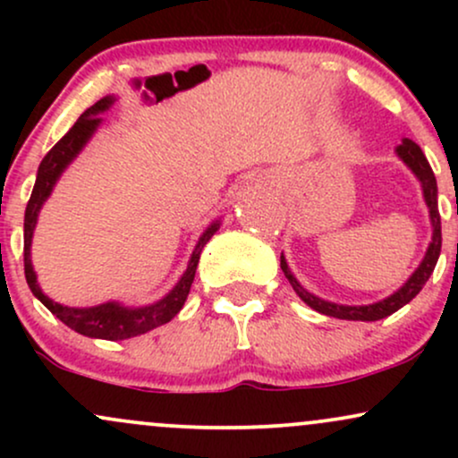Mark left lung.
I'll return each instance as SVG.
<instances>
[{
  "instance_id": "left-lung-1",
  "label": "left lung",
  "mask_w": 458,
  "mask_h": 458,
  "mask_svg": "<svg viewBox=\"0 0 458 458\" xmlns=\"http://www.w3.org/2000/svg\"><path fill=\"white\" fill-rule=\"evenodd\" d=\"M396 152H398V157H401V159L407 163L409 167H411L413 174L420 178V182H422V189H424V199H427V204L430 208L433 241H430L427 256H424L422 265L415 269V273L409 277L407 284H404L403 288H398L394 295L383 299V301L372 303V306H338V303H329V301H323V299L310 295L306 288H303L301 284L293 277V273L288 271L286 260H284V256H282L280 267H282L284 276H286V280L291 282L293 288H295L297 295L301 297L310 308L317 310V312H320V314H327V317L344 318V320H379V318L390 317V314L396 312V310H401L404 303L411 301V299L418 295L420 291H422V286L428 282L435 265H437L439 251H441V217L437 211V181H435V174H433V170H430L427 157H424V152L420 150V146L415 144V141L403 140V144L398 146Z\"/></svg>"
}]
</instances>
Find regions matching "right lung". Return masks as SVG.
Returning a JSON list of instances; mask_svg holds the SVG:
<instances>
[{
    "mask_svg": "<svg viewBox=\"0 0 458 458\" xmlns=\"http://www.w3.org/2000/svg\"><path fill=\"white\" fill-rule=\"evenodd\" d=\"M114 103L112 97H105L98 103H94L92 107H88L86 112L79 115V120L72 124V129L62 138L57 144L45 155V159L40 161L38 176H36L34 191H31L28 208H25V224H23V265H25V280H28L30 291L34 293V297H38L45 303V308L51 314H55L62 323L68 325L71 329H75L77 334L90 335V338H103V340H127L133 335L146 334V331L159 327V325L167 323L181 312V308L185 306V299L189 295V288H191L193 277H196L199 251L208 243V239L217 233L219 224H213L202 236H199L196 250H193L191 260L185 276L181 277V282L176 284L174 291L167 297H163L161 301L152 303L146 308H123L118 303H103L97 308H66L60 303L51 301L49 297L40 291L38 282H36V273L31 269L30 260V245H31V234H34L36 217H38L40 207L47 198H49L51 189H54L55 181L60 178L64 167L77 157V152L86 146V141L90 140V135L97 131L101 124V115L105 109H109V105Z\"/></svg>",
    "mask_w": 458,
    "mask_h": 458,
    "instance_id": "add662e5",
    "label": "right lung"
}]
</instances>
